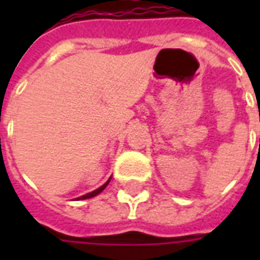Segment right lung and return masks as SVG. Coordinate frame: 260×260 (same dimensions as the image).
<instances>
[{
  "mask_svg": "<svg viewBox=\"0 0 260 260\" xmlns=\"http://www.w3.org/2000/svg\"><path fill=\"white\" fill-rule=\"evenodd\" d=\"M110 181V179H109ZM109 181L106 182V183H104V185L101 186V187H100V189H97V190H94V191H91V193H87V194H85V196H82V197H79V200H86V198H91V197H95V196H97V194H100L102 191V190L105 189L106 186H108V183H109Z\"/></svg>",
  "mask_w": 260,
  "mask_h": 260,
  "instance_id": "obj_1",
  "label": "right lung"
}]
</instances>
